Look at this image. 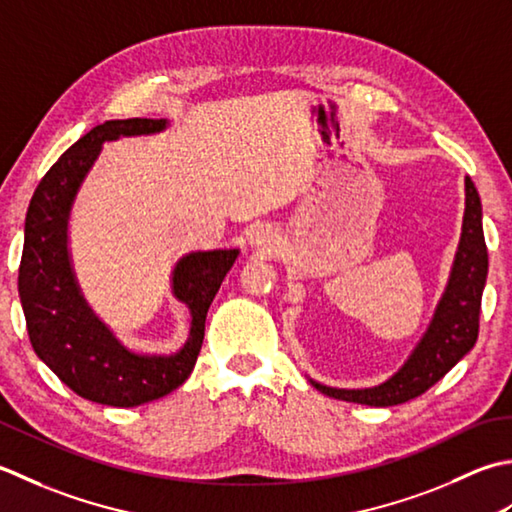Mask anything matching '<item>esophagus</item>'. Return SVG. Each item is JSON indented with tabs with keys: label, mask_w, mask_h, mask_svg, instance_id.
Masks as SVG:
<instances>
[{
	"label": "esophagus",
	"mask_w": 512,
	"mask_h": 512,
	"mask_svg": "<svg viewBox=\"0 0 512 512\" xmlns=\"http://www.w3.org/2000/svg\"><path fill=\"white\" fill-rule=\"evenodd\" d=\"M249 245H252L260 254H274L278 245V234L271 225H256L249 234Z\"/></svg>",
	"instance_id": "obj_1"
}]
</instances>
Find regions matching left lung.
Returning <instances> with one entry per match:
<instances>
[{
	"mask_svg": "<svg viewBox=\"0 0 512 512\" xmlns=\"http://www.w3.org/2000/svg\"><path fill=\"white\" fill-rule=\"evenodd\" d=\"M488 276V252L482 229V201L473 181L464 176V218L451 271L442 298L437 300L429 327L422 333L402 367L375 387L338 389L311 380L329 398L369 406L409 402L451 371L475 347L479 307Z\"/></svg>",
	"mask_w": 512,
	"mask_h": 512,
	"instance_id": "1",
	"label": "left lung"
}]
</instances>
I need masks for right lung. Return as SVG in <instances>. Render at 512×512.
<instances>
[{
    "label": "right lung",
    "instance_id": "obj_1",
    "mask_svg": "<svg viewBox=\"0 0 512 512\" xmlns=\"http://www.w3.org/2000/svg\"><path fill=\"white\" fill-rule=\"evenodd\" d=\"M168 119H112L59 156L30 198L19 265V300L39 360L81 398L108 406L159 400L190 378L205 336V318L241 249H196L176 260L172 296L190 311L187 340L174 353H141L114 336L81 291L70 254V218L77 194L103 143L148 137Z\"/></svg>",
    "mask_w": 512,
    "mask_h": 512
}]
</instances>
